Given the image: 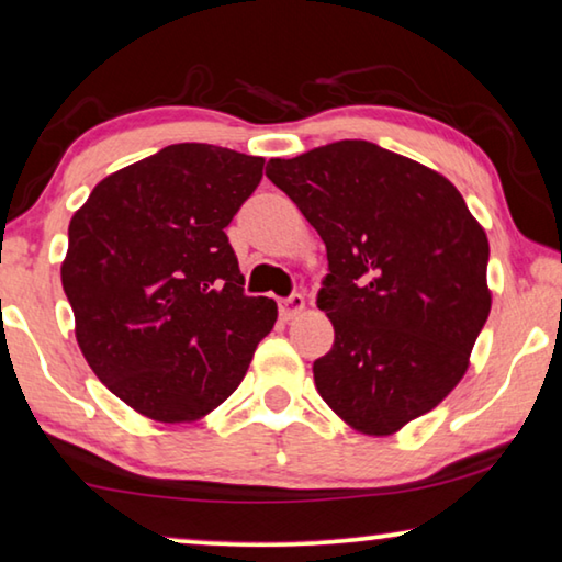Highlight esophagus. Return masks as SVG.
Wrapping results in <instances>:
<instances>
[{
	"label": "esophagus",
	"mask_w": 562,
	"mask_h": 562,
	"mask_svg": "<svg viewBox=\"0 0 562 562\" xmlns=\"http://www.w3.org/2000/svg\"><path fill=\"white\" fill-rule=\"evenodd\" d=\"M301 308H304V296L301 294H291V296L279 301V314L283 316V319H294Z\"/></svg>",
	"instance_id": "34e87169"
}]
</instances>
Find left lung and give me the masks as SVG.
<instances>
[{
    "label": "left lung",
    "instance_id": "obj_1",
    "mask_svg": "<svg viewBox=\"0 0 562 562\" xmlns=\"http://www.w3.org/2000/svg\"><path fill=\"white\" fill-rule=\"evenodd\" d=\"M266 177L327 246L316 306L335 345L314 362L319 395L362 434L385 436L457 387L490 316V243L446 177L364 139L294 159Z\"/></svg>",
    "mask_w": 562,
    "mask_h": 562
}]
</instances>
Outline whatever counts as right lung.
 <instances>
[{
	"label": "right lung",
	"mask_w": 562,
	"mask_h": 562,
	"mask_svg": "<svg viewBox=\"0 0 562 562\" xmlns=\"http://www.w3.org/2000/svg\"><path fill=\"white\" fill-rule=\"evenodd\" d=\"M263 157L172 144L93 187L68 227L63 289L80 352L142 416L182 423L217 408L276 322L246 296L225 227Z\"/></svg>",
	"instance_id": "add662e5"
}]
</instances>
